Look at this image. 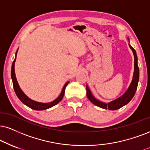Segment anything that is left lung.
Masks as SVG:
<instances>
[{"instance_id": "obj_1", "label": "left lung", "mask_w": 150, "mask_h": 150, "mask_svg": "<svg viewBox=\"0 0 150 150\" xmlns=\"http://www.w3.org/2000/svg\"><path fill=\"white\" fill-rule=\"evenodd\" d=\"M129 47H130V49L132 50L133 53H134V75H133L132 83H131L130 86H129L127 91L125 92L121 97L115 99L113 101H110V102L106 103L102 102V101L96 99L92 94L89 87H88V85H86L87 97L89 99V100L91 101L92 103L96 105V106L100 107L101 108L108 109V110H117V109L122 108V106L127 104L129 101L132 100V98L134 97L135 93H136V90H137L138 81H139V68H138V57L136 51H135V49L130 45V44H129Z\"/></svg>"}]
</instances>
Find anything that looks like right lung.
Listing matches in <instances>:
<instances>
[{
	"label": "right lung",
	"mask_w": 150,
	"mask_h": 150,
	"mask_svg": "<svg viewBox=\"0 0 150 150\" xmlns=\"http://www.w3.org/2000/svg\"><path fill=\"white\" fill-rule=\"evenodd\" d=\"M17 51L15 53V59L13 61L12 65V69H11V77H12V80L13 83V87H14V91H15V93L16 96H17L18 99H20V101H21L22 103H24L25 105H26L27 106H28L29 108L34 109V110H46V109H48L49 108H51V107L54 106L55 105L58 104V103L60 102V101L62 100V99L63 98L64 94V90H65L66 86H67L68 83H69V81L67 82L64 86H63V88H62V92L60 94V95L58 96L55 100H53L51 102L49 103H42V102H38V101H34L33 99H31L30 98H29L27 95H25V93L22 91V90L20 88L19 85H18L17 80H16V75H15V71H14V64H15L16 61V54H17Z\"/></svg>",
	"instance_id": "obj_1"
}]
</instances>
